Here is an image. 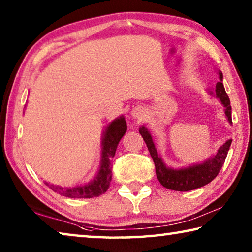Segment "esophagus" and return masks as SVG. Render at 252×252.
<instances>
[{
    "instance_id": "esophagus-1",
    "label": "esophagus",
    "mask_w": 252,
    "mask_h": 252,
    "mask_svg": "<svg viewBox=\"0 0 252 252\" xmlns=\"http://www.w3.org/2000/svg\"><path fill=\"white\" fill-rule=\"evenodd\" d=\"M134 116H135V117H138V116H136V114H135V113H134Z\"/></svg>"
}]
</instances>
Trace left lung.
<instances>
[{
    "label": "left lung",
    "instance_id": "1",
    "mask_svg": "<svg viewBox=\"0 0 252 252\" xmlns=\"http://www.w3.org/2000/svg\"><path fill=\"white\" fill-rule=\"evenodd\" d=\"M220 75V82L216 85V95L219 97L221 103L224 105L225 108V116L228 117V120L230 123H232L231 120V105H230V100L224 90L223 83H222V73L219 72ZM141 133L142 138L146 142L148 150L150 152L151 158L156 165V173L158 177V180L164 188L170 190L176 191H190L197 188H201L203 186L208 185L215 179L218 173L220 172L221 168L224 163L225 158H227L229 148L231 146L232 140H228L222 147H221L218 153L210 159L203 162L201 164L192 165V167L181 169V170H173L165 167V164L162 162L161 158L158 156V152L156 150L155 143L152 141L151 134L146 127L142 126L139 130Z\"/></svg>",
    "mask_w": 252,
    "mask_h": 252
}]
</instances>
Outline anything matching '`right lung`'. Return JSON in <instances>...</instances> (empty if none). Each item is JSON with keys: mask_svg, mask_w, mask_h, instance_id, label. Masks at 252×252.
I'll list each match as a JSON object with an SVG mask.
<instances>
[{"mask_svg": "<svg viewBox=\"0 0 252 252\" xmlns=\"http://www.w3.org/2000/svg\"><path fill=\"white\" fill-rule=\"evenodd\" d=\"M126 131V122L125 118H119L108 126L105 131L103 141H102V160L101 167L94 180L85 186L74 188H61L45 182L54 192L67 198H93L99 197L109 189L111 179H112V159L116 155L118 143Z\"/></svg>", "mask_w": 252, "mask_h": 252, "instance_id": "obj_1", "label": "right lung"}]
</instances>
